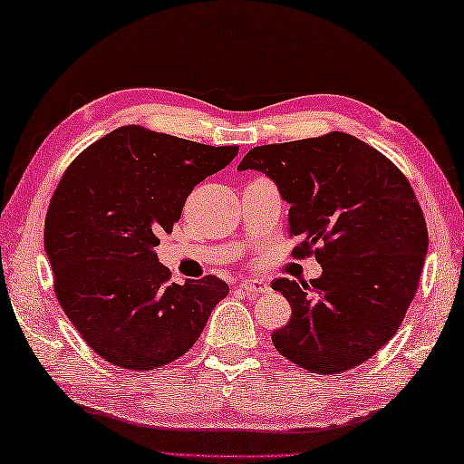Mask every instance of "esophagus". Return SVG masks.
Wrapping results in <instances>:
<instances>
[{"mask_svg": "<svg viewBox=\"0 0 464 464\" xmlns=\"http://www.w3.org/2000/svg\"><path fill=\"white\" fill-rule=\"evenodd\" d=\"M242 290L246 294H253V295H261V294H267L271 287L267 282H263V279H245V282L240 284Z\"/></svg>", "mask_w": 464, "mask_h": 464, "instance_id": "1", "label": "esophagus"}]
</instances>
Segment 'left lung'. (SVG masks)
Instances as JSON below:
<instances>
[{
	"label": "left lung",
	"mask_w": 464,
	"mask_h": 464,
	"mask_svg": "<svg viewBox=\"0 0 464 464\" xmlns=\"http://www.w3.org/2000/svg\"><path fill=\"white\" fill-rule=\"evenodd\" d=\"M238 169L276 180L292 205L287 232L302 238L292 255H314L323 267L310 284H271L292 306L273 345L313 374L370 360L403 323L428 253V226L405 174L343 131L253 148Z\"/></svg>",
	"instance_id": "1"
}]
</instances>
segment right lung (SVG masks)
Segmentation results:
<instances>
[{"label":"right lung","mask_w":464,"mask_h":464,"mask_svg":"<svg viewBox=\"0 0 464 464\" xmlns=\"http://www.w3.org/2000/svg\"><path fill=\"white\" fill-rule=\"evenodd\" d=\"M237 154L127 125L67 166L44 218V250L61 308L102 360L135 372L179 360L230 292L216 276L169 284L154 248L193 187Z\"/></svg>","instance_id":"add662e5"}]
</instances>
